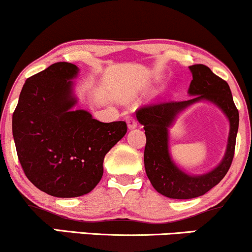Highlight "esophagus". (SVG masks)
<instances>
[{"instance_id": "1", "label": "esophagus", "mask_w": 252, "mask_h": 252, "mask_svg": "<svg viewBox=\"0 0 252 252\" xmlns=\"http://www.w3.org/2000/svg\"><path fill=\"white\" fill-rule=\"evenodd\" d=\"M126 122L128 124L129 129H135L137 126V121L132 116H126Z\"/></svg>"}]
</instances>
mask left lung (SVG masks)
<instances>
[{
    "label": "left lung",
    "mask_w": 252,
    "mask_h": 252,
    "mask_svg": "<svg viewBox=\"0 0 252 252\" xmlns=\"http://www.w3.org/2000/svg\"><path fill=\"white\" fill-rule=\"evenodd\" d=\"M190 81L187 101H163L139 108L138 122L144 126L146 144L144 166L154 189L171 199H193L201 196L223 179L234 158L238 131V110L232 100L229 85L205 65L189 66ZM206 100L215 104L229 121V135L226 154L221 163L212 171L197 176L184 172L174 163L168 149V128L177 114L196 102Z\"/></svg>",
    "instance_id": "1"
}]
</instances>
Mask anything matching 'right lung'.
<instances>
[{"label": "right lung", "mask_w": 252, "mask_h": 252, "mask_svg": "<svg viewBox=\"0 0 252 252\" xmlns=\"http://www.w3.org/2000/svg\"><path fill=\"white\" fill-rule=\"evenodd\" d=\"M79 68L56 63L27 79L12 115V136L28 179L56 197L94 189L108 151L126 133L123 121L103 123L74 109Z\"/></svg>", "instance_id": "add662e5"}]
</instances>
